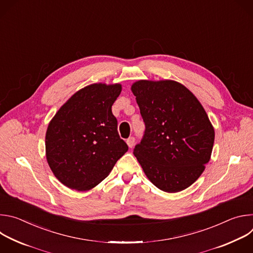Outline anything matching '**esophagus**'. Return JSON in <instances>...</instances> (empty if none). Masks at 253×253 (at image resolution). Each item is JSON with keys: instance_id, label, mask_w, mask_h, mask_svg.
<instances>
[{"instance_id": "1", "label": "esophagus", "mask_w": 253, "mask_h": 253, "mask_svg": "<svg viewBox=\"0 0 253 253\" xmlns=\"http://www.w3.org/2000/svg\"><path fill=\"white\" fill-rule=\"evenodd\" d=\"M126 143H127V145L129 146V148H132V147L134 146L135 138H134V137H129V138L126 140Z\"/></svg>"}]
</instances>
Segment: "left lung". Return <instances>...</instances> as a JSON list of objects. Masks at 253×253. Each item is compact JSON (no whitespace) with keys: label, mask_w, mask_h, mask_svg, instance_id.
Returning a JSON list of instances; mask_svg holds the SVG:
<instances>
[{"label":"left lung","mask_w":253,"mask_h":253,"mask_svg":"<svg viewBox=\"0 0 253 253\" xmlns=\"http://www.w3.org/2000/svg\"><path fill=\"white\" fill-rule=\"evenodd\" d=\"M131 90L145 123L135 157L157 188L186 189L204 171L213 148L214 129L204 108L185 86L171 80H140Z\"/></svg>","instance_id":"8db88e82"}]
</instances>
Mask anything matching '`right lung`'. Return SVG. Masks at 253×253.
Masks as SVG:
<instances>
[{
    "mask_svg": "<svg viewBox=\"0 0 253 253\" xmlns=\"http://www.w3.org/2000/svg\"><path fill=\"white\" fill-rule=\"evenodd\" d=\"M120 84H92L72 96L49 123L46 157L65 186L87 191L104 180L127 152L112 105Z\"/></svg>",
    "mask_w": 253,
    "mask_h": 253,
    "instance_id": "obj_1",
    "label": "right lung"
}]
</instances>
